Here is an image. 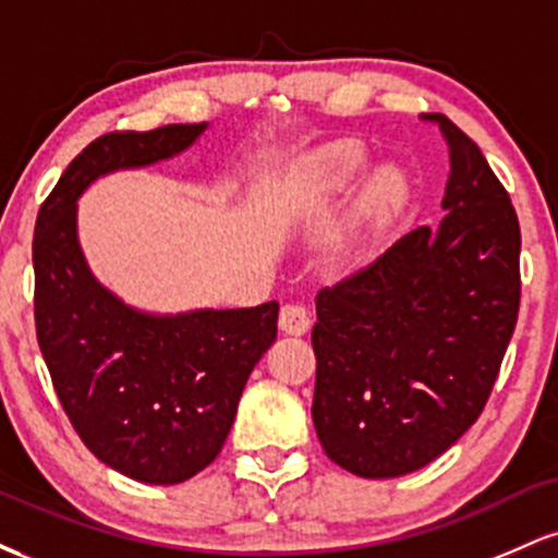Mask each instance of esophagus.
<instances>
[{
    "mask_svg": "<svg viewBox=\"0 0 558 558\" xmlns=\"http://www.w3.org/2000/svg\"><path fill=\"white\" fill-rule=\"evenodd\" d=\"M310 325L312 319L304 304H286L280 310V330L288 332V336H304Z\"/></svg>",
    "mask_w": 558,
    "mask_h": 558,
    "instance_id": "34e87169",
    "label": "esophagus"
}]
</instances>
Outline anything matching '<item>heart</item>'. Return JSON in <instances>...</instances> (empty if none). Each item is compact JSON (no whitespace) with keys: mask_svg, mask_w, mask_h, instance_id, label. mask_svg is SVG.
I'll list each match as a JSON object with an SVG mask.
<instances>
[{"mask_svg":"<svg viewBox=\"0 0 558 558\" xmlns=\"http://www.w3.org/2000/svg\"><path fill=\"white\" fill-rule=\"evenodd\" d=\"M364 151L356 146H328L317 155L304 159L296 178H293L291 191H288V204L296 215H315L323 207L349 194L356 178L364 168ZM407 194L401 172L393 168L377 170L362 191V209L369 217H386L393 213Z\"/></svg>","mask_w":558,"mask_h":558,"instance_id":"heart-1","label":"heart"}]
</instances>
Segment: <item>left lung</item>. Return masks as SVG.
<instances>
[{"mask_svg": "<svg viewBox=\"0 0 558 558\" xmlns=\"http://www.w3.org/2000/svg\"><path fill=\"white\" fill-rule=\"evenodd\" d=\"M438 228L422 226L317 293L312 420L360 477L430 464L475 425L520 315V220L480 146L446 114Z\"/></svg>", "mask_w": 558, "mask_h": 558, "instance_id": "left-lung-1", "label": "left lung"}]
</instances>
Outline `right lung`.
<instances>
[{"mask_svg":"<svg viewBox=\"0 0 558 558\" xmlns=\"http://www.w3.org/2000/svg\"><path fill=\"white\" fill-rule=\"evenodd\" d=\"M207 123L105 133L41 204L34 233V317L57 399L96 459L151 485L213 464L239 399L278 336V301L252 310L146 315L96 283L75 213L99 175L181 155Z\"/></svg>","mask_w":558,"mask_h":558,"instance_id":"right-lung-1","label":"right lung"}]
</instances>
